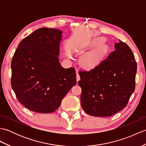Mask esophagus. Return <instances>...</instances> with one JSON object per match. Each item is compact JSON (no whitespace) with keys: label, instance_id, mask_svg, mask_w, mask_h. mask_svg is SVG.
I'll use <instances>...</instances> for the list:
<instances>
[{"label":"esophagus","instance_id":"obj_1","mask_svg":"<svg viewBox=\"0 0 146 146\" xmlns=\"http://www.w3.org/2000/svg\"><path fill=\"white\" fill-rule=\"evenodd\" d=\"M76 81L77 82H78L79 80H80V75H79V74H78V71H76Z\"/></svg>","mask_w":146,"mask_h":146}]
</instances>
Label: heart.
<instances>
[{
	"mask_svg": "<svg viewBox=\"0 0 146 146\" xmlns=\"http://www.w3.org/2000/svg\"><path fill=\"white\" fill-rule=\"evenodd\" d=\"M101 56V51L95 52L91 54L86 56L82 60V66L86 69H91V68H94L98 64Z\"/></svg>",
	"mask_w": 146,
	"mask_h": 146,
	"instance_id": "1",
	"label": "heart"
}]
</instances>
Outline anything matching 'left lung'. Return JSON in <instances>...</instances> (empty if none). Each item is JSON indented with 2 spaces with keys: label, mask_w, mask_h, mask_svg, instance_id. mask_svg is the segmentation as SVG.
<instances>
[{
  "label": "left lung",
  "mask_w": 146,
  "mask_h": 146,
  "mask_svg": "<svg viewBox=\"0 0 146 146\" xmlns=\"http://www.w3.org/2000/svg\"><path fill=\"white\" fill-rule=\"evenodd\" d=\"M115 51L89 71H80L81 105L86 113L109 117L126 107L135 90L137 63L131 49L119 40Z\"/></svg>",
  "instance_id": "left-lung-1"
}]
</instances>
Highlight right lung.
<instances>
[{"label": "right lung", "mask_w": 146, "mask_h": 146, "mask_svg": "<svg viewBox=\"0 0 146 146\" xmlns=\"http://www.w3.org/2000/svg\"><path fill=\"white\" fill-rule=\"evenodd\" d=\"M61 30L42 27L23 39L11 62V85L29 110L52 113L76 83L73 68L60 63Z\"/></svg>", "instance_id": "add662e5"}]
</instances>
